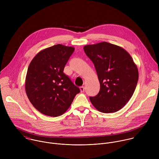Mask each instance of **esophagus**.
Masks as SVG:
<instances>
[{"label":"esophagus","instance_id":"34e87169","mask_svg":"<svg viewBox=\"0 0 159 159\" xmlns=\"http://www.w3.org/2000/svg\"><path fill=\"white\" fill-rule=\"evenodd\" d=\"M80 91H81L82 93H84V90H85V88H84V86H81V87H80Z\"/></svg>","mask_w":159,"mask_h":159}]
</instances>
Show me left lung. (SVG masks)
Listing matches in <instances>:
<instances>
[{
	"mask_svg": "<svg viewBox=\"0 0 159 159\" xmlns=\"http://www.w3.org/2000/svg\"><path fill=\"white\" fill-rule=\"evenodd\" d=\"M93 62L100 83L99 93L90 101L99 111L115 112L129 101L139 80V71L130 55L115 44L102 42L84 47Z\"/></svg>",
	"mask_w": 159,
	"mask_h": 159,
	"instance_id": "left-lung-1",
	"label": "left lung"
}]
</instances>
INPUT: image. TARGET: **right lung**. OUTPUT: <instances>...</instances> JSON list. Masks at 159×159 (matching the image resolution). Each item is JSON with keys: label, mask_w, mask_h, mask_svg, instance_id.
Segmentation results:
<instances>
[{"label": "right lung", "mask_w": 159, "mask_h": 159, "mask_svg": "<svg viewBox=\"0 0 159 159\" xmlns=\"http://www.w3.org/2000/svg\"><path fill=\"white\" fill-rule=\"evenodd\" d=\"M74 48L58 44L39 52L27 71L25 89L33 106L42 114L57 117L69 109L80 92L63 73Z\"/></svg>", "instance_id": "1"}]
</instances>
